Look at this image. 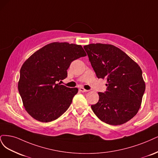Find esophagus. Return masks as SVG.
I'll return each instance as SVG.
<instances>
[{
	"label": "esophagus",
	"mask_w": 158,
	"mask_h": 158,
	"mask_svg": "<svg viewBox=\"0 0 158 158\" xmlns=\"http://www.w3.org/2000/svg\"><path fill=\"white\" fill-rule=\"evenodd\" d=\"M79 90L81 91V92H83V93H86V92H88V91H89V90H86L83 87H80Z\"/></svg>",
	"instance_id": "1"
}]
</instances>
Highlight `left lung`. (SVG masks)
Segmentation results:
<instances>
[{"label":"left lung","mask_w":158,"mask_h":158,"mask_svg":"<svg viewBox=\"0 0 158 158\" xmlns=\"http://www.w3.org/2000/svg\"><path fill=\"white\" fill-rule=\"evenodd\" d=\"M98 78L107 80V91L98 93L99 100L91 106L95 115L111 125L123 124L139 110L145 82L139 64L119 48L109 44L84 46Z\"/></svg>","instance_id":"left-lung-1"}]
</instances>
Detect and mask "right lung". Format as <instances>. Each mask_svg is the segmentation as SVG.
<instances>
[{"mask_svg":"<svg viewBox=\"0 0 158 158\" xmlns=\"http://www.w3.org/2000/svg\"><path fill=\"white\" fill-rule=\"evenodd\" d=\"M86 56L81 45L54 42L25 60L20 69L18 87L25 110L33 118L50 122L69 108L78 89L58 82L67 77V70L73 60Z\"/></svg>","mask_w":158,"mask_h":158,"instance_id":"obj_1","label":"right lung"}]
</instances>
